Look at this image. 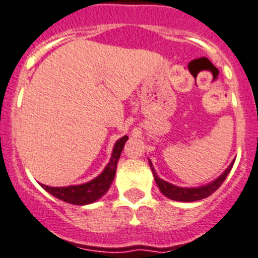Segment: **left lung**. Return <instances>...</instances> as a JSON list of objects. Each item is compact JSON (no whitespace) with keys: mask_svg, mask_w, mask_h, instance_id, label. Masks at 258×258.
<instances>
[{"mask_svg":"<svg viewBox=\"0 0 258 258\" xmlns=\"http://www.w3.org/2000/svg\"><path fill=\"white\" fill-rule=\"evenodd\" d=\"M234 166V162L231 163L230 167H228L223 173H222L217 180H214L213 182L208 184L205 186H200V188H181V186H176L169 184V182L164 181V180L159 179V176L156 175L155 169L153 168V164L150 162V168L153 171L154 179H155V182L159 186L160 192L166 197L171 198L173 201H181V202H192V201H198V200H204V198L209 197L210 195L217 190L219 186L222 185V182L226 180L227 175L230 173L231 168Z\"/></svg>","mask_w":258,"mask_h":258,"instance_id":"1","label":"left lung"}]
</instances>
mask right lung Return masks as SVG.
Listing matches in <instances>:
<instances>
[{
  "label": "right lung",
  "mask_w": 258,
  "mask_h": 258,
  "mask_svg": "<svg viewBox=\"0 0 258 258\" xmlns=\"http://www.w3.org/2000/svg\"><path fill=\"white\" fill-rule=\"evenodd\" d=\"M127 140V136H124L122 138L116 142L113 147V153H112V158L107 167L104 168L98 177H95L91 181L82 184V185H73V186H62V188H52V186H47L41 184L48 193L54 196L56 198L61 200L63 202L73 205H87L95 202L96 200L105 195L109 186H111L112 181L116 175V167H117V162L120 159L121 151L124 149V145Z\"/></svg>",
  "instance_id": "add662e5"
}]
</instances>
